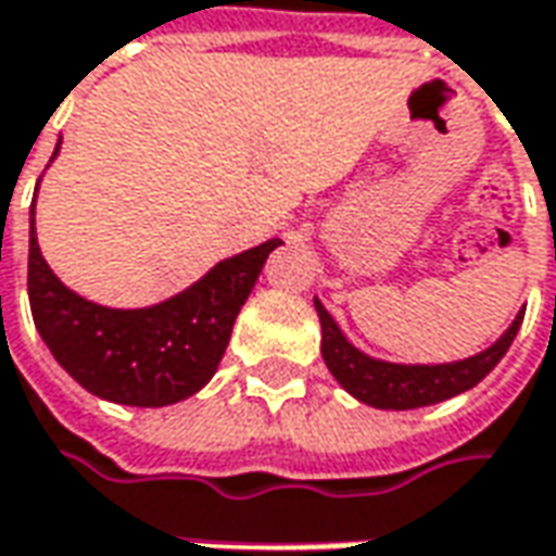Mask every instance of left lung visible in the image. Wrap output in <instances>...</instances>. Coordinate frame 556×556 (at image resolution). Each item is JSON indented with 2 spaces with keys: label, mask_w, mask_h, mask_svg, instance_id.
I'll return each instance as SVG.
<instances>
[{
  "label": "left lung",
  "mask_w": 556,
  "mask_h": 556,
  "mask_svg": "<svg viewBox=\"0 0 556 556\" xmlns=\"http://www.w3.org/2000/svg\"><path fill=\"white\" fill-rule=\"evenodd\" d=\"M315 312L321 318V355L327 370L355 401L376 409L431 407L475 389L483 376L493 374L495 364L511 349L523 321V308H520L508 324V330L478 355L443 361V364H397V361L367 355L355 342H349L318 296H315Z\"/></svg>",
  "instance_id": "obj_1"
}]
</instances>
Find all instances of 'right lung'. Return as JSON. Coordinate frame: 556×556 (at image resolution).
Returning a JSON list of instances; mask_svg holds the SVG:
<instances>
[{
    "label": "right lung",
    "mask_w": 556,
    "mask_h": 556,
    "mask_svg": "<svg viewBox=\"0 0 556 556\" xmlns=\"http://www.w3.org/2000/svg\"><path fill=\"white\" fill-rule=\"evenodd\" d=\"M58 152L61 143L51 162ZM278 244L281 238H269L219 260L199 281L162 303L113 308L70 290L45 263L33 201L26 266L33 321L48 352L85 391L125 407H167L214 379L235 318Z\"/></svg>",
    "instance_id": "add662e5"
}]
</instances>
